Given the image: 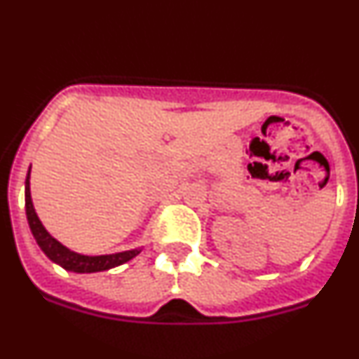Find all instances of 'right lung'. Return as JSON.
Here are the masks:
<instances>
[{"label":"right lung","instance_id":"add662e5","mask_svg":"<svg viewBox=\"0 0 359 359\" xmlns=\"http://www.w3.org/2000/svg\"><path fill=\"white\" fill-rule=\"evenodd\" d=\"M26 216H28L29 229H32L33 237H35L36 244L40 246V250L49 257L55 264L62 266L63 269L74 271V273H97V271H106L111 269V267L120 266V264H126L127 260L134 259L138 255L140 250L133 251H122V253H115V255H100V257H86L79 255V253H74V251L67 250L63 244H60L55 237H51L48 233V230L43 229L42 223H40L39 216H36L35 209H33L32 202V193H29V172L26 177Z\"/></svg>","mask_w":359,"mask_h":359}]
</instances>
